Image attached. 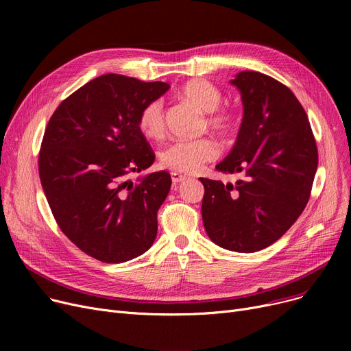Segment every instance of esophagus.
Here are the masks:
<instances>
[{"instance_id": "34e87169", "label": "esophagus", "mask_w": 351, "mask_h": 351, "mask_svg": "<svg viewBox=\"0 0 351 351\" xmlns=\"http://www.w3.org/2000/svg\"><path fill=\"white\" fill-rule=\"evenodd\" d=\"M171 178H172L173 185H178V183H180L182 180L186 179L185 175H180V173H178V172H172V173H171Z\"/></svg>"}]
</instances>
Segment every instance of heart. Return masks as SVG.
<instances>
[{"instance_id": "heart-1", "label": "heart", "mask_w": 351, "mask_h": 351, "mask_svg": "<svg viewBox=\"0 0 351 351\" xmlns=\"http://www.w3.org/2000/svg\"><path fill=\"white\" fill-rule=\"evenodd\" d=\"M179 95L200 109L206 115V126L213 132L228 136L237 123L239 117L232 109H220L223 95L220 89L208 80L195 78L188 81L179 90ZM141 132L149 139L159 141L165 135V110L160 101L146 104L138 118ZM219 147L215 141L209 138H200L195 141H178L168 145L160 152L159 163L162 168L180 173H195L206 162L216 159Z\"/></svg>"}]
</instances>
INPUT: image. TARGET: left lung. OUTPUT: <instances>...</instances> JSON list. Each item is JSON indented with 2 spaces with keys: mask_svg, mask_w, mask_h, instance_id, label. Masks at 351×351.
<instances>
[{
  "mask_svg": "<svg viewBox=\"0 0 351 351\" xmlns=\"http://www.w3.org/2000/svg\"><path fill=\"white\" fill-rule=\"evenodd\" d=\"M230 84L241 90L243 119L216 169L245 179L225 185L200 178L202 219L213 243L253 253L279 241L304 210L317 146L306 110L286 85L256 71L239 72Z\"/></svg>",
  "mask_w": 351,
  "mask_h": 351,
  "instance_id": "obj_1",
  "label": "left lung"
}]
</instances>
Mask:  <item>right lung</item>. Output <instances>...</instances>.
<instances>
[{
    "label": "right lung",
    "mask_w": 351,
    "mask_h": 351,
    "mask_svg": "<svg viewBox=\"0 0 351 351\" xmlns=\"http://www.w3.org/2000/svg\"><path fill=\"white\" fill-rule=\"evenodd\" d=\"M168 89L106 73L64 99L47 125L38 169L51 212L73 245L104 263L135 259L155 242L171 175L128 176L155 160L138 118Z\"/></svg>",
    "instance_id": "obj_1"
}]
</instances>
